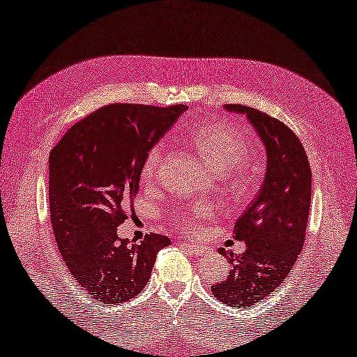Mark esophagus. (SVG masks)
I'll return each instance as SVG.
<instances>
[{"label": "esophagus", "mask_w": 357, "mask_h": 357, "mask_svg": "<svg viewBox=\"0 0 357 357\" xmlns=\"http://www.w3.org/2000/svg\"><path fill=\"white\" fill-rule=\"evenodd\" d=\"M180 245L183 246V249L186 252H190L192 255H197V257H201V255H205L208 251L202 246H195V245H190V243H180Z\"/></svg>", "instance_id": "1"}]
</instances>
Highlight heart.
I'll list each match as a JSON object with an SVG mask.
<instances>
[{
    "label": "heart",
    "instance_id": "heart-1",
    "mask_svg": "<svg viewBox=\"0 0 357 357\" xmlns=\"http://www.w3.org/2000/svg\"><path fill=\"white\" fill-rule=\"evenodd\" d=\"M190 141L215 172H229L230 169L245 161L249 155V142L246 137L240 131L222 123L202 125L201 128L190 135ZM161 144H156L155 147L149 150L146 160L142 162V177L146 180L152 178L156 174V169H158L161 161ZM211 213H213V210L207 205L197 204L188 210L178 211L174 216V220L183 227L186 234H195L201 227L204 218L211 216Z\"/></svg>",
    "mask_w": 357,
    "mask_h": 357
}]
</instances>
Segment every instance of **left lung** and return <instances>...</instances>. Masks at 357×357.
Masks as SVG:
<instances>
[{
	"instance_id": "left-lung-1",
	"label": "left lung",
	"mask_w": 357,
	"mask_h": 357,
	"mask_svg": "<svg viewBox=\"0 0 357 357\" xmlns=\"http://www.w3.org/2000/svg\"><path fill=\"white\" fill-rule=\"evenodd\" d=\"M224 109L246 114L266 152V171L257 197L235 222L234 238L246 243L236 255L218 252L232 270L226 280L211 287L213 295L230 307H255L289 276L301 252L310 210L312 172L301 141L279 122L255 108L226 105Z\"/></svg>"
}]
</instances>
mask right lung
<instances>
[{"mask_svg":"<svg viewBox=\"0 0 357 357\" xmlns=\"http://www.w3.org/2000/svg\"><path fill=\"white\" fill-rule=\"evenodd\" d=\"M188 109L116 103L75 123L50 152V213L59 252L92 301H128L152 276L160 249L171 245L150 234L130 245L117 236L127 201L139 188L149 150Z\"/></svg>","mask_w":357,"mask_h":357,"instance_id":"1","label":"right lung"}]
</instances>
